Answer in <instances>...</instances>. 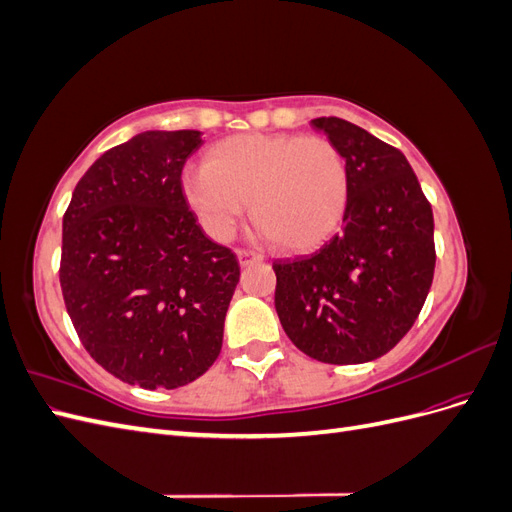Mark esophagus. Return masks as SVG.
I'll use <instances>...</instances> for the list:
<instances>
[{
    "mask_svg": "<svg viewBox=\"0 0 512 512\" xmlns=\"http://www.w3.org/2000/svg\"><path fill=\"white\" fill-rule=\"evenodd\" d=\"M237 258H239V262H241V267L252 265V262L262 260V256H260L258 252H252V250H237Z\"/></svg>",
    "mask_w": 512,
    "mask_h": 512,
    "instance_id": "34e87169",
    "label": "esophagus"
}]
</instances>
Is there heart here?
I'll list each match as a JSON object with an SVG mask.
<instances>
[{
	"instance_id": "b5f03b06",
	"label": "heart",
	"mask_w": 512,
	"mask_h": 512,
	"mask_svg": "<svg viewBox=\"0 0 512 512\" xmlns=\"http://www.w3.org/2000/svg\"><path fill=\"white\" fill-rule=\"evenodd\" d=\"M183 194L200 226L228 241L252 200L262 237L303 252L327 241L348 205V164L329 138L243 134L215 145L188 170Z\"/></svg>"
}]
</instances>
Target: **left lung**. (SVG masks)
I'll use <instances>...</instances> for the list:
<instances>
[{
    "instance_id": "left-lung-1",
    "label": "left lung",
    "mask_w": 512,
    "mask_h": 512,
    "mask_svg": "<svg viewBox=\"0 0 512 512\" xmlns=\"http://www.w3.org/2000/svg\"><path fill=\"white\" fill-rule=\"evenodd\" d=\"M314 128L344 153L342 232L318 252L275 260V309L290 342L331 365L374 361L399 344L436 269L433 213L406 156L337 117Z\"/></svg>"
}]
</instances>
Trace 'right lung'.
Segmentation results:
<instances>
[{
    "mask_svg": "<svg viewBox=\"0 0 512 512\" xmlns=\"http://www.w3.org/2000/svg\"><path fill=\"white\" fill-rule=\"evenodd\" d=\"M200 145L198 130L136 134L89 166L64 213L59 284L76 335L108 374L149 391L215 363L241 275L183 194Z\"/></svg>",
    "mask_w": 512,
    "mask_h": 512,
    "instance_id": "obj_1",
    "label": "right lung"
}]
</instances>
